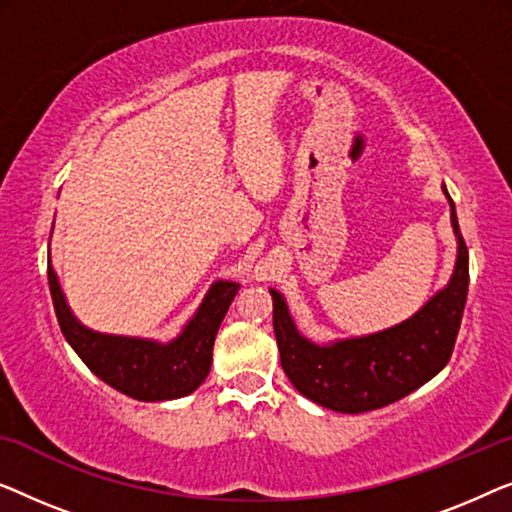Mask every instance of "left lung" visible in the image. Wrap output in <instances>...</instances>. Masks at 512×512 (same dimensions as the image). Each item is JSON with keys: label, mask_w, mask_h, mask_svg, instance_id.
<instances>
[{"label": "left lung", "mask_w": 512, "mask_h": 512, "mask_svg": "<svg viewBox=\"0 0 512 512\" xmlns=\"http://www.w3.org/2000/svg\"><path fill=\"white\" fill-rule=\"evenodd\" d=\"M443 194L457 239L455 269L448 285L399 325L376 334L315 343L301 334L285 297L271 287L280 364L306 399L336 413H366L408 397L450 362L469 292V250L445 185Z\"/></svg>", "instance_id": "obj_1"}]
</instances>
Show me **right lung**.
I'll list each match as a JSON object with an SVG mask.
<instances>
[{"mask_svg": "<svg viewBox=\"0 0 512 512\" xmlns=\"http://www.w3.org/2000/svg\"><path fill=\"white\" fill-rule=\"evenodd\" d=\"M48 287L60 329L85 366L106 385L139 401H169L192 394L213 362V343L239 292L234 280H215L181 334L171 341L102 334L85 327L64 297L48 255Z\"/></svg>", "mask_w": 512, "mask_h": 512, "instance_id": "obj_1", "label": "right lung"}]
</instances>
